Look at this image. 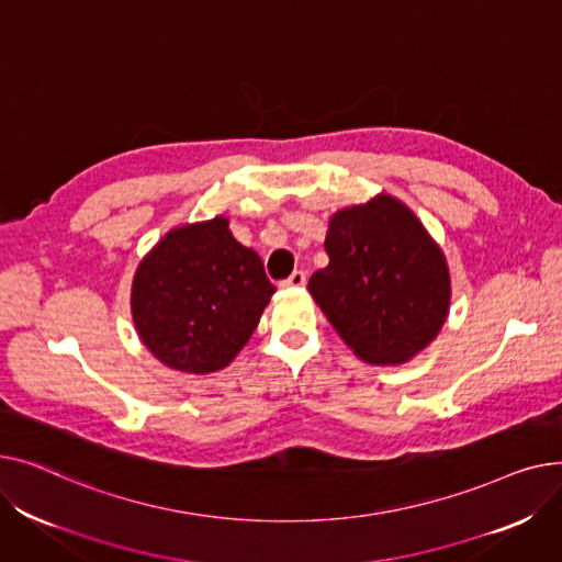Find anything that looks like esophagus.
<instances>
[{
  "label": "esophagus",
  "mask_w": 562,
  "mask_h": 562,
  "mask_svg": "<svg viewBox=\"0 0 562 562\" xmlns=\"http://www.w3.org/2000/svg\"><path fill=\"white\" fill-rule=\"evenodd\" d=\"M305 282H307V276L303 271H293L286 280L280 282V286L282 289H299V286H305Z\"/></svg>",
  "instance_id": "obj_1"
}]
</instances>
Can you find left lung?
Instances as JSON below:
<instances>
[{
	"mask_svg": "<svg viewBox=\"0 0 562 562\" xmlns=\"http://www.w3.org/2000/svg\"><path fill=\"white\" fill-rule=\"evenodd\" d=\"M326 252L330 263L307 286L356 356L401 364L437 337L449 314V269L403 202L378 195L337 212Z\"/></svg>",
	"mask_w": 562,
	"mask_h": 562,
	"instance_id": "1",
	"label": "left lung"
}]
</instances>
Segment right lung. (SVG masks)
Returning <instances> with one entry per match:
<instances>
[{"instance_id":"add662e5","label":"right lung","mask_w":562,"mask_h":562,"mask_svg":"<svg viewBox=\"0 0 562 562\" xmlns=\"http://www.w3.org/2000/svg\"><path fill=\"white\" fill-rule=\"evenodd\" d=\"M273 293L259 255L236 241L218 216L168 232L140 261L132 314L157 360L210 373L244 348Z\"/></svg>"}]
</instances>
